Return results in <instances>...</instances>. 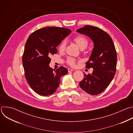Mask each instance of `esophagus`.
Listing matches in <instances>:
<instances>
[{"mask_svg":"<svg viewBox=\"0 0 133 133\" xmlns=\"http://www.w3.org/2000/svg\"><path fill=\"white\" fill-rule=\"evenodd\" d=\"M74 70L73 69H70V68H68V72H71V71H72Z\"/></svg>","mask_w":133,"mask_h":133,"instance_id":"34e87169","label":"esophagus"}]
</instances>
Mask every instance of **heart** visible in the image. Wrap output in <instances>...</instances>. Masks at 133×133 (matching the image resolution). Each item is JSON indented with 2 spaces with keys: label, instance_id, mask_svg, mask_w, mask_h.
I'll list each match as a JSON object with an SVG mask.
<instances>
[{
  "label": "heart",
  "instance_id": "1",
  "mask_svg": "<svg viewBox=\"0 0 133 133\" xmlns=\"http://www.w3.org/2000/svg\"><path fill=\"white\" fill-rule=\"evenodd\" d=\"M73 41L77 45V46L81 49H84L88 44V40L86 37L83 35H78L75 36L73 38ZM66 42L65 41H63L59 46V50L61 51H63L65 50L66 48ZM67 63L71 66H74L76 63V59L71 57H68L67 58Z\"/></svg>",
  "mask_w": 133,
  "mask_h": 133
}]
</instances>
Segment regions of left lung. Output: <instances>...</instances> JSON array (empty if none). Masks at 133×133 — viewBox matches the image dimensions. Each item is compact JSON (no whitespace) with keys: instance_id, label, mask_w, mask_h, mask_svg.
Masks as SVG:
<instances>
[{"instance_id":"1","label":"left lung","mask_w":133,"mask_h":133,"mask_svg":"<svg viewBox=\"0 0 133 133\" xmlns=\"http://www.w3.org/2000/svg\"><path fill=\"white\" fill-rule=\"evenodd\" d=\"M89 37L94 47L86 68H92V72L86 75L80 82L81 88L89 94L96 95L102 93L109 85L115 75L117 62L116 49L111 38L101 28L90 25L77 30Z\"/></svg>"}]
</instances>
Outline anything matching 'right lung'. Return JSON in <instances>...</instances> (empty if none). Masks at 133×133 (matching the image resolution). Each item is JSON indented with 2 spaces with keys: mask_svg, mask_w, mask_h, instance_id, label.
Masks as SVG:
<instances>
[{
  "mask_svg": "<svg viewBox=\"0 0 133 133\" xmlns=\"http://www.w3.org/2000/svg\"><path fill=\"white\" fill-rule=\"evenodd\" d=\"M70 32L66 28L47 27L35 31L27 39L22 59L25 78L40 95L48 96L55 92L61 77L68 73L64 67L53 70L49 64L50 57L57 52L56 47Z\"/></svg>",
  "mask_w": 133,
  "mask_h": 133,
  "instance_id": "1",
  "label": "right lung"
}]
</instances>
